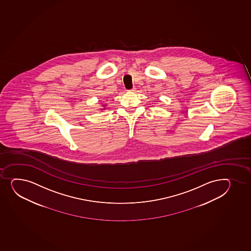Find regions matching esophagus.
Instances as JSON below:
<instances>
[{"label": "esophagus", "instance_id": "obj_1", "mask_svg": "<svg viewBox=\"0 0 251 251\" xmlns=\"http://www.w3.org/2000/svg\"><path fill=\"white\" fill-rule=\"evenodd\" d=\"M135 89H136V88H135V87H133V88H132V89L129 90V92H135Z\"/></svg>", "mask_w": 251, "mask_h": 251}]
</instances>
